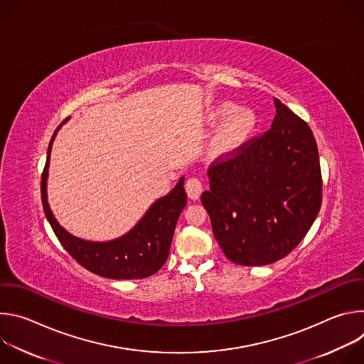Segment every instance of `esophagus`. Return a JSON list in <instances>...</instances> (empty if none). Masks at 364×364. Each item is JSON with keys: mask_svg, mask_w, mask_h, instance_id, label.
<instances>
[{"mask_svg": "<svg viewBox=\"0 0 364 364\" xmlns=\"http://www.w3.org/2000/svg\"><path fill=\"white\" fill-rule=\"evenodd\" d=\"M186 191H187V196L190 197V198H193V200H197L198 197H200V194H201V191H203V184H201V181L198 180V178H196V177H193V178H188L187 181H186Z\"/></svg>", "mask_w": 364, "mask_h": 364, "instance_id": "esophagus-1", "label": "esophagus"}]
</instances>
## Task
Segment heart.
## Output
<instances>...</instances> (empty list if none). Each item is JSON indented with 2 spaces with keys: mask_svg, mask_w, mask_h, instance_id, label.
<instances>
[{
  "mask_svg": "<svg viewBox=\"0 0 364 364\" xmlns=\"http://www.w3.org/2000/svg\"><path fill=\"white\" fill-rule=\"evenodd\" d=\"M232 102H220L209 112V121L218 122L228 118L215 134L210 149L215 155H223L236 151L253 134L256 115L250 109H239Z\"/></svg>",
  "mask_w": 364,
  "mask_h": 364,
  "instance_id": "1",
  "label": "heart"
}]
</instances>
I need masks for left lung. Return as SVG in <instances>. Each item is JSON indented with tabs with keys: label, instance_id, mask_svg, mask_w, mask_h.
Returning a JSON list of instances; mask_svg holds the SVG:
<instances>
[{
	"label": "left lung",
	"instance_id": "left-lung-1",
	"mask_svg": "<svg viewBox=\"0 0 364 364\" xmlns=\"http://www.w3.org/2000/svg\"><path fill=\"white\" fill-rule=\"evenodd\" d=\"M271 129L209 167L201 203L233 264H274L304 239L323 201L318 148L308 124L275 97Z\"/></svg>",
	"mask_w": 364,
	"mask_h": 364
}]
</instances>
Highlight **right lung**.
<instances>
[{
  "label": "right lung",
  "instance_id": "obj_1",
  "mask_svg": "<svg viewBox=\"0 0 364 364\" xmlns=\"http://www.w3.org/2000/svg\"><path fill=\"white\" fill-rule=\"evenodd\" d=\"M63 122L50 139L47 161L41 174L43 209L59 242L79 265L103 278L142 279L159 272L167 261L178 216L187 204L184 178L177 183L173 191L155 201L141 222L125 236L103 243L77 239L68 233L51 215L46 193L51 144Z\"/></svg>",
  "mask_w": 364,
  "mask_h": 364
}]
</instances>
